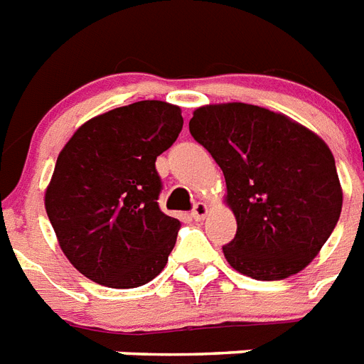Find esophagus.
I'll return each instance as SVG.
<instances>
[{
  "mask_svg": "<svg viewBox=\"0 0 364 364\" xmlns=\"http://www.w3.org/2000/svg\"><path fill=\"white\" fill-rule=\"evenodd\" d=\"M208 214V206L205 203H197L193 206V210H191V218L196 220V222H200V220H205V216Z\"/></svg>",
  "mask_w": 364,
  "mask_h": 364,
  "instance_id": "1",
  "label": "esophagus"
}]
</instances>
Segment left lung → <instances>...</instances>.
<instances>
[{
  "instance_id": "obj_1",
  "label": "left lung",
  "mask_w": 364,
  "mask_h": 364,
  "mask_svg": "<svg viewBox=\"0 0 364 364\" xmlns=\"http://www.w3.org/2000/svg\"><path fill=\"white\" fill-rule=\"evenodd\" d=\"M190 133L225 176L237 235L223 246L232 269L284 280L319 254L342 210L333 152L284 114L246 103L199 107Z\"/></svg>"
}]
</instances>
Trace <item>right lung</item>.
I'll return each mask as SVG.
<instances>
[{
	"label": "right lung",
	"instance_id": "right-lung-1",
	"mask_svg": "<svg viewBox=\"0 0 364 364\" xmlns=\"http://www.w3.org/2000/svg\"><path fill=\"white\" fill-rule=\"evenodd\" d=\"M182 126L176 105L136 101L88 120L63 146L45 208L60 248L86 278L132 289L165 269L180 222L158 205L156 159Z\"/></svg>",
	"mask_w": 364,
	"mask_h": 364
}]
</instances>
